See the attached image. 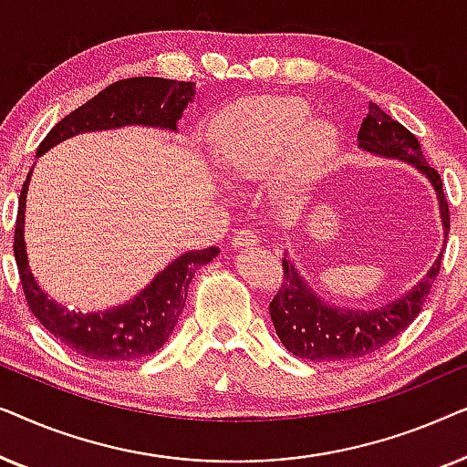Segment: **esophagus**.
Masks as SVG:
<instances>
[{
    "instance_id": "obj_1",
    "label": "esophagus",
    "mask_w": 467,
    "mask_h": 467,
    "mask_svg": "<svg viewBox=\"0 0 467 467\" xmlns=\"http://www.w3.org/2000/svg\"><path fill=\"white\" fill-rule=\"evenodd\" d=\"M259 235L251 232V229H240L238 234L232 238V246L234 248H248V246H257Z\"/></svg>"
}]
</instances>
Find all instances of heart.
Returning <instances> with one entry per match:
<instances>
[{"instance_id": "obj_1", "label": "heart", "mask_w": 467, "mask_h": 467, "mask_svg": "<svg viewBox=\"0 0 467 467\" xmlns=\"http://www.w3.org/2000/svg\"><path fill=\"white\" fill-rule=\"evenodd\" d=\"M219 168L240 182L261 181L280 162V195L297 206L327 174L337 152L334 127L312 120L297 98H259L227 108L210 127Z\"/></svg>"}]
</instances>
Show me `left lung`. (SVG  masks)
Returning <instances> with one entry per match:
<instances>
[{"instance_id": "left-lung-1", "label": "left lung", "mask_w": 467, "mask_h": 467, "mask_svg": "<svg viewBox=\"0 0 467 467\" xmlns=\"http://www.w3.org/2000/svg\"><path fill=\"white\" fill-rule=\"evenodd\" d=\"M357 140L363 150L401 159L430 178L438 193L444 235H449L451 214L449 202L442 191V178L438 170H433L425 161L417 136L389 117L387 112H382L379 106L369 104V112L363 119ZM440 265H442V253L431 270L427 272V276L404 297L385 308L366 312L334 308V306L325 304V299L317 297V293L310 291V286L304 283L293 264L283 259V285L270 302L274 329L285 348L299 359L337 363L369 355L391 342L419 317L433 280L440 274Z\"/></svg>"}]
</instances>
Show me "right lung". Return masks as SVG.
Masks as SVG:
<instances>
[{
	"instance_id": "add662e5",
	"label": "right lung",
	"mask_w": 467,
	"mask_h": 467,
	"mask_svg": "<svg viewBox=\"0 0 467 467\" xmlns=\"http://www.w3.org/2000/svg\"><path fill=\"white\" fill-rule=\"evenodd\" d=\"M193 87L195 82L152 78V76L112 82L87 104L61 119L37 146L36 155H44L55 144L82 131L112 130V127L123 125H150L176 131L178 119L182 117V110L195 95ZM29 176L23 182L21 197H18L15 259L25 299L34 317L57 340L88 359L108 363L133 361L161 348L184 308L187 289L195 270L213 261L219 248L210 246L206 251L184 253L182 257L171 261L161 274H157V278L138 297L119 308L88 312V315L69 312L48 299L29 272L23 238Z\"/></svg>"
}]
</instances>
